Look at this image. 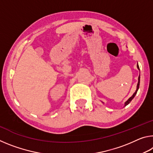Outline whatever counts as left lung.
<instances>
[{"label": "left lung", "instance_id": "obj_1", "mask_svg": "<svg viewBox=\"0 0 153 153\" xmlns=\"http://www.w3.org/2000/svg\"><path fill=\"white\" fill-rule=\"evenodd\" d=\"M137 67H138V69H140V68H139V66H138V65H137ZM140 76H139V77H138V84H137V89H136V92L134 93V94L131 96V97L129 98V99L127 100V101L126 102V103H125V106H126V105H128L129 102H130L131 101V100L133 99V98H134V97H135L136 96V93H137V91H138V88H139V86H140Z\"/></svg>", "mask_w": 153, "mask_h": 153}]
</instances>
